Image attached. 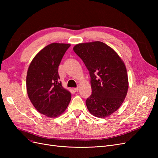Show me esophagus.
<instances>
[{"instance_id":"esophagus-1","label":"esophagus","mask_w":158,"mask_h":158,"mask_svg":"<svg viewBox=\"0 0 158 158\" xmlns=\"http://www.w3.org/2000/svg\"><path fill=\"white\" fill-rule=\"evenodd\" d=\"M78 89H79V88L78 87H77V88H74V92H78Z\"/></svg>"}]
</instances>
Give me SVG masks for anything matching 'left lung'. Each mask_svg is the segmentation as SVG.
<instances>
[{
	"label": "left lung",
	"mask_w": 158,
	"mask_h": 158,
	"mask_svg": "<svg viewBox=\"0 0 158 158\" xmlns=\"http://www.w3.org/2000/svg\"><path fill=\"white\" fill-rule=\"evenodd\" d=\"M75 53L89 71L92 92L85 104L99 118L106 117L120 107L128 88L125 65L112 48L101 41L76 45Z\"/></svg>",
	"instance_id": "1"
}]
</instances>
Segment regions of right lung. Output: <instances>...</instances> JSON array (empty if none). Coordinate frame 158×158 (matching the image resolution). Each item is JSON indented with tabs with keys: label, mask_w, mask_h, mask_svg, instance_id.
<instances>
[{
	"label": "right lung",
	"mask_w": 158,
	"mask_h": 158,
	"mask_svg": "<svg viewBox=\"0 0 158 158\" xmlns=\"http://www.w3.org/2000/svg\"><path fill=\"white\" fill-rule=\"evenodd\" d=\"M70 44L53 43L41 50L33 58L27 70L28 97L40 113L56 117L67 108L70 93L62 86L58 73L60 61Z\"/></svg>",
	"instance_id": "add662e5"
}]
</instances>
